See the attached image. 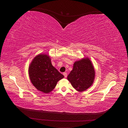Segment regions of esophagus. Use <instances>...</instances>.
Returning a JSON list of instances; mask_svg holds the SVG:
<instances>
[{"mask_svg":"<svg viewBox=\"0 0 128 128\" xmlns=\"http://www.w3.org/2000/svg\"><path fill=\"white\" fill-rule=\"evenodd\" d=\"M63 75H64V77H67V74L66 72H64V73H63Z\"/></svg>","mask_w":128,"mask_h":128,"instance_id":"obj_1","label":"esophagus"}]
</instances>
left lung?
Wrapping results in <instances>:
<instances>
[{"label":"left lung","instance_id":"left-lung-1","mask_svg":"<svg viewBox=\"0 0 128 128\" xmlns=\"http://www.w3.org/2000/svg\"><path fill=\"white\" fill-rule=\"evenodd\" d=\"M91 60L83 58L74 64L73 69L67 76L73 88L83 92L90 88L94 83L95 72Z\"/></svg>","mask_w":128,"mask_h":128}]
</instances>
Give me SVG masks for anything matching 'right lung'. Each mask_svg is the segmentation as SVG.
I'll list each match as a JSON object with an SVG mask.
<instances>
[{
	"label": "right lung",
	"mask_w": 128,
	"mask_h": 128,
	"mask_svg": "<svg viewBox=\"0 0 128 128\" xmlns=\"http://www.w3.org/2000/svg\"><path fill=\"white\" fill-rule=\"evenodd\" d=\"M30 80L38 90L48 94L55 88L58 81L64 76L54 67L51 58L40 54L34 58L29 67Z\"/></svg>",
	"instance_id": "right-lung-1"
}]
</instances>
